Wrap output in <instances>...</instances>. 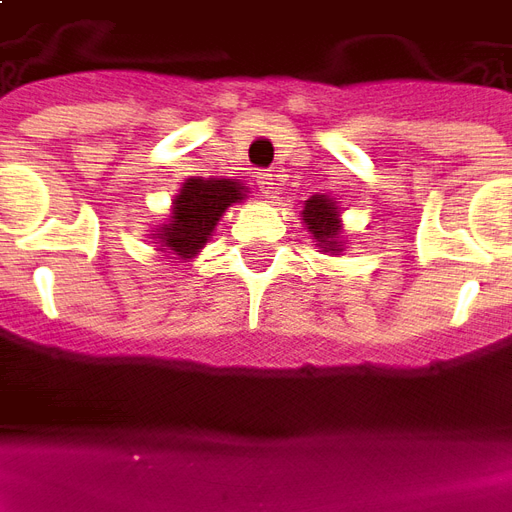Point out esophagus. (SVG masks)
I'll return each instance as SVG.
<instances>
[{"label":"esophagus","instance_id":"34e87169","mask_svg":"<svg viewBox=\"0 0 512 512\" xmlns=\"http://www.w3.org/2000/svg\"><path fill=\"white\" fill-rule=\"evenodd\" d=\"M257 187H260V192L266 195V198H271L274 195V179H271V173H257Z\"/></svg>","mask_w":512,"mask_h":512}]
</instances>
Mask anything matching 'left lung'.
Returning <instances> with one entry per match:
<instances>
[{
    "mask_svg": "<svg viewBox=\"0 0 512 512\" xmlns=\"http://www.w3.org/2000/svg\"><path fill=\"white\" fill-rule=\"evenodd\" d=\"M304 222L323 252H342V214L336 200L328 195H312L304 203Z\"/></svg>",
    "mask_w": 512,
    "mask_h": 512,
    "instance_id": "1",
    "label": "left lung"
}]
</instances>
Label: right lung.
I'll list each match as a JSON object with an SVG mask.
<instances>
[{"instance_id": "right-lung-1", "label": "right lung", "mask_w": 512, "mask_h": 512, "mask_svg": "<svg viewBox=\"0 0 512 512\" xmlns=\"http://www.w3.org/2000/svg\"><path fill=\"white\" fill-rule=\"evenodd\" d=\"M244 192L236 179H187L173 200L168 225L151 230L154 244L181 260L195 257L206 246L227 206L244 200Z\"/></svg>"}]
</instances>
